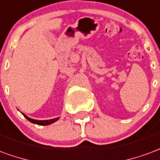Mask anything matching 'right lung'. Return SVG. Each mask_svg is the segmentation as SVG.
Segmentation results:
<instances>
[{
	"mask_svg": "<svg viewBox=\"0 0 160 160\" xmlns=\"http://www.w3.org/2000/svg\"><path fill=\"white\" fill-rule=\"evenodd\" d=\"M23 115H24V117H25L26 119H28V120H29L30 122L33 123V124H36V125H40V126H48V125H50V124H53V122H55V121H57L59 119V118H55V119H48V120H37V119H31L29 117L26 116L25 114Z\"/></svg>",
	"mask_w": 160,
	"mask_h": 160,
	"instance_id": "right-lung-1",
	"label": "right lung"
}]
</instances>
